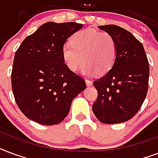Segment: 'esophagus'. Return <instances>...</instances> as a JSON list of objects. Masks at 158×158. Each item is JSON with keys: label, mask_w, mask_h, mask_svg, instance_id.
<instances>
[{"label": "esophagus", "mask_w": 158, "mask_h": 158, "mask_svg": "<svg viewBox=\"0 0 158 158\" xmlns=\"http://www.w3.org/2000/svg\"><path fill=\"white\" fill-rule=\"evenodd\" d=\"M85 84L87 86H90V85H92V81L90 80H88V79H85Z\"/></svg>", "instance_id": "1"}]
</instances>
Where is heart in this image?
<instances>
[{"mask_svg":"<svg viewBox=\"0 0 158 158\" xmlns=\"http://www.w3.org/2000/svg\"><path fill=\"white\" fill-rule=\"evenodd\" d=\"M72 44L62 47V57L71 71L75 72L83 63L81 72L85 75L104 74L110 70L117 56V45L110 34L86 29L75 33Z\"/></svg>","mask_w":158,"mask_h":158,"instance_id":"1","label":"heart"}]
</instances>
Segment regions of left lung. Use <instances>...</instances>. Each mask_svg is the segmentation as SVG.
Returning a JSON list of instances; mask_svg holds the SVG:
<instances>
[{
	"label": "left lung",
	"mask_w": 158,
	"mask_h": 158,
	"mask_svg": "<svg viewBox=\"0 0 158 158\" xmlns=\"http://www.w3.org/2000/svg\"><path fill=\"white\" fill-rule=\"evenodd\" d=\"M98 28L114 39L117 56L110 70L93 82L98 97L92 111L101 123H123L136 114L146 98L148 60L143 44L128 30L114 24Z\"/></svg>",
	"instance_id": "left-lung-1"
}]
</instances>
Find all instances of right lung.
I'll list each match as a JSON object with an SVG mask.
<instances>
[{
    "instance_id": "right-lung-1",
    "label": "right lung",
    "mask_w": 158,
    "mask_h": 158,
    "mask_svg": "<svg viewBox=\"0 0 158 158\" xmlns=\"http://www.w3.org/2000/svg\"><path fill=\"white\" fill-rule=\"evenodd\" d=\"M82 27L76 22H47L25 38L15 52L12 90L17 106L29 119L44 125L61 123L73 99L86 88L62 57L68 39Z\"/></svg>"
}]
</instances>
